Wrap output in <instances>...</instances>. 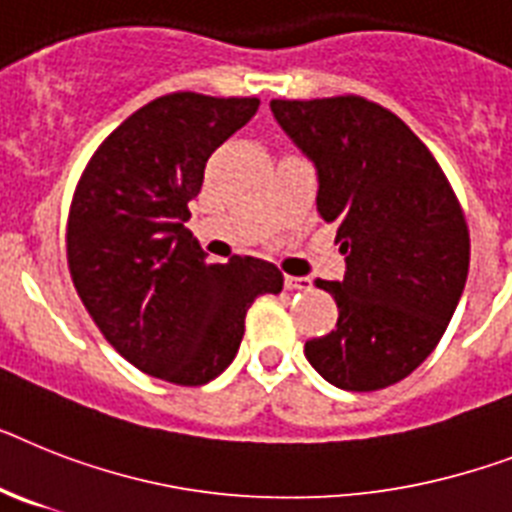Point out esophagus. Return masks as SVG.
<instances>
[{
	"label": "esophagus",
	"mask_w": 512,
	"mask_h": 512,
	"mask_svg": "<svg viewBox=\"0 0 512 512\" xmlns=\"http://www.w3.org/2000/svg\"><path fill=\"white\" fill-rule=\"evenodd\" d=\"M287 290H311V280L308 277H285Z\"/></svg>",
	"instance_id": "34e87169"
}]
</instances>
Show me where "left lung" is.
Masks as SVG:
<instances>
[{
	"label": "left lung",
	"instance_id": "8db88e82",
	"mask_svg": "<svg viewBox=\"0 0 512 512\" xmlns=\"http://www.w3.org/2000/svg\"><path fill=\"white\" fill-rule=\"evenodd\" d=\"M272 112L316 164V211L337 225L342 282L316 280L337 327L303 353L329 384L384 390L437 348L466 287L463 206L426 143L363 96L272 99Z\"/></svg>",
	"mask_w": 512,
	"mask_h": 512
}]
</instances>
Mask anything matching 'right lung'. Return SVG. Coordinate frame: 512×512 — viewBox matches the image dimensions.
Returning a JSON list of instances; mask_svg holds the SVG:
<instances>
[{
	"label": "right lung",
	"mask_w": 512,
	"mask_h": 512,
	"mask_svg": "<svg viewBox=\"0 0 512 512\" xmlns=\"http://www.w3.org/2000/svg\"><path fill=\"white\" fill-rule=\"evenodd\" d=\"M256 96L177 91L101 141L67 214V266L80 301L122 358L180 387H201L238 356L246 314L282 290L269 261L211 264L193 232L209 156L251 120Z\"/></svg>",
	"instance_id": "1"
}]
</instances>
